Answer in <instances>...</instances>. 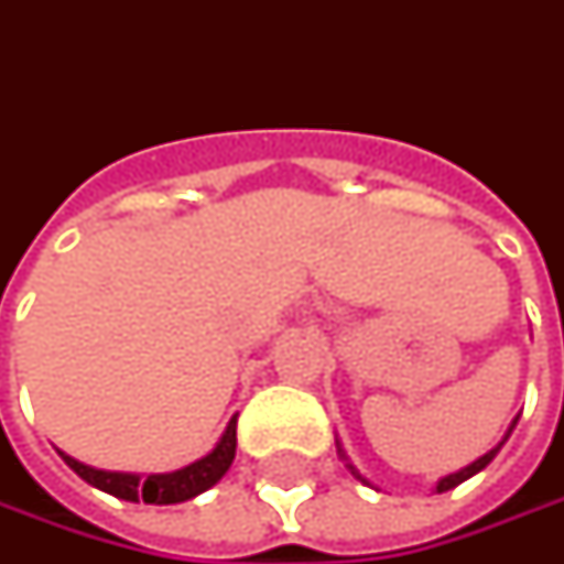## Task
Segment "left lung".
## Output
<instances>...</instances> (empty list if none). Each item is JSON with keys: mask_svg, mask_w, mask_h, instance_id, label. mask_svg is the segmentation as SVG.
Returning <instances> with one entry per match:
<instances>
[{"mask_svg": "<svg viewBox=\"0 0 564 564\" xmlns=\"http://www.w3.org/2000/svg\"><path fill=\"white\" fill-rule=\"evenodd\" d=\"M514 424H518V417H512V424H509V431H506V437L499 440V443H496V446H494V449H490V453H484V456L475 458L471 465H465V468H458L456 475L440 477V480H437V494H446V490H453V487H458V484H465L468 477H475L477 471H484V468H487V465H490V462H494V458H496V453L502 449V443L509 440V434H512V431H514ZM337 453H340V458H343V462H346V468L352 471V477H356V480H361V484H368V480H365V477L359 475V468H356V465L349 462V456L343 453L340 443H337ZM368 487H371V484H368Z\"/></svg>", "mask_w": 564, "mask_h": 564, "instance_id": "8db88e82", "label": "left lung"}]
</instances>
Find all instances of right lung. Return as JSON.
I'll return each mask as SVG.
<instances>
[{
    "mask_svg": "<svg viewBox=\"0 0 564 564\" xmlns=\"http://www.w3.org/2000/svg\"><path fill=\"white\" fill-rule=\"evenodd\" d=\"M65 458L74 475H80L89 487L102 490V494L118 496L127 502H152V506H174V502H186L193 496L212 490L230 468V462L237 456V415L227 421L221 440L215 443V449L208 456L189 462L177 471L167 475H130V471H102L77 462L68 453H58Z\"/></svg>",
    "mask_w": 564,
    "mask_h": 564,
    "instance_id": "1",
    "label": "right lung"
}]
</instances>
